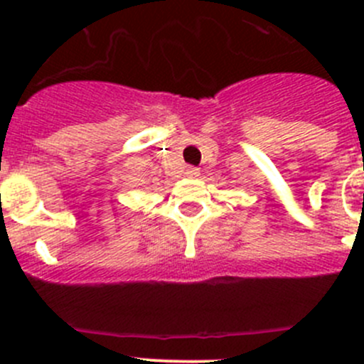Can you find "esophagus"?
Here are the masks:
<instances>
[{
    "label": "esophagus",
    "mask_w": 364,
    "mask_h": 364,
    "mask_svg": "<svg viewBox=\"0 0 364 364\" xmlns=\"http://www.w3.org/2000/svg\"><path fill=\"white\" fill-rule=\"evenodd\" d=\"M185 174H186V178L196 179V178H199V176H200V171L197 167H186Z\"/></svg>",
    "instance_id": "34e87169"
}]
</instances>
